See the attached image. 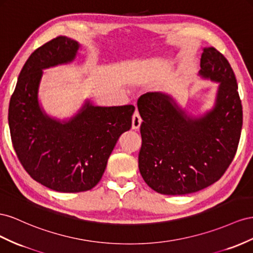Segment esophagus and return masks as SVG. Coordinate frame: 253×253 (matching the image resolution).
<instances>
[{
    "mask_svg": "<svg viewBox=\"0 0 253 253\" xmlns=\"http://www.w3.org/2000/svg\"><path fill=\"white\" fill-rule=\"evenodd\" d=\"M141 123H142V119L140 117L138 110H135L132 115V129H139V127L141 126Z\"/></svg>",
    "mask_w": 253,
    "mask_h": 253,
    "instance_id": "obj_1",
    "label": "esophagus"
}]
</instances>
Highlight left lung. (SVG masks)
Segmentation results:
<instances>
[{
	"label": "left lung",
	"mask_w": 253,
	"mask_h": 253,
	"mask_svg": "<svg viewBox=\"0 0 253 253\" xmlns=\"http://www.w3.org/2000/svg\"><path fill=\"white\" fill-rule=\"evenodd\" d=\"M203 50L199 76L218 84L212 109L195 117L163 92L138 99L143 120L139 169L160 194L185 195L213 184L225 174L239 145L243 108L233 70L216 48Z\"/></svg>",
	"instance_id": "8db88e82"
}]
</instances>
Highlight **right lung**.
I'll return each instance as SVG.
<instances>
[{
    "label": "right lung",
    "mask_w": 253,
    "mask_h": 253,
    "mask_svg": "<svg viewBox=\"0 0 253 253\" xmlns=\"http://www.w3.org/2000/svg\"><path fill=\"white\" fill-rule=\"evenodd\" d=\"M81 44L60 36L30 56L10 98L8 124L16 154L34 180L61 193L89 191L102 178L123 132L131 128L132 105L94 106L60 121L43 110L39 86L43 70L73 62Z\"/></svg>",
    "instance_id": "obj_1"
}]
</instances>
